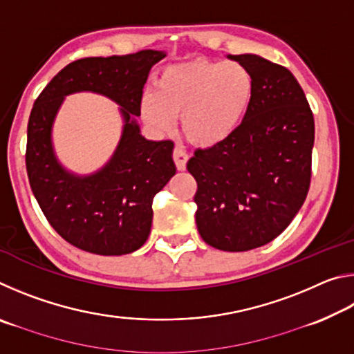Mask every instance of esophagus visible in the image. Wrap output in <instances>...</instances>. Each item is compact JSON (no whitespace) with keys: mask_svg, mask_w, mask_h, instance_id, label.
Returning <instances> with one entry per match:
<instances>
[{"mask_svg":"<svg viewBox=\"0 0 354 354\" xmlns=\"http://www.w3.org/2000/svg\"><path fill=\"white\" fill-rule=\"evenodd\" d=\"M173 160H175L178 170H185V164L189 160V154L184 151L181 147H176L173 149Z\"/></svg>","mask_w":354,"mask_h":354,"instance_id":"1","label":"esophagus"}]
</instances>
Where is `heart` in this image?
I'll use <instances>...</instances> for the list:
<instances>
[{"mask_svg": "<svg viewBox=\"0 0 354 354\" xmlns=\"http://www.w3.org/2000/svg\"><path fill=\"white\" fill-rule=\"evenodd\" d=\"M254 81L245 65L207 59L170 65L156 77L154 92L142 97L140 112L156 131H169L181 113V128L201 147L225 142L245 122Z\"/></svg>", "mask_w": 354, "mask_h": 354, "instance_id": "heart-1", "label": "heart"}]
</instances>
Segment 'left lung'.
Segmentation results:
<instances>
[{
  "label": "left lung",
  "instance_id": "obj_1",
  "mask_svg": "<svg viewBox=\"0 0 354 354\" xmlns=\"http://www.w3.org/2000/svg\"><path fill=\"white\" fill-rule=\"evenodd\" d=\"M254 81L245 122L225 142L196 149L187 170L196 179V227L223 251H248L278 237L306 200L314 115L289 70L257 55H230Z\"/></svg>",
  "mask_w": 354,
  "mask_h": 354
}]
</instances>
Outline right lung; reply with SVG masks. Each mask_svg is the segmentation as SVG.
I'll list each match as a JSON object with an SVG mask.
<instances>
[{
    "mask_svg": "<svg viewBox=\"0 0 354 354\" xmlns=\"http://www.w3.org/2000/svg\"><path fill=\"white\" fill-rule=\"evenodd\" d=\"M164 51L84 57L53 77L35 100L28 122L26 170L41 212L57 234L76 248L101 256H122L147 242L153 198L175 176L171 140H148L140 134L143 86ZM93 91L120 106L124 129L108 164L91 176H76L58 162L52 147V123L64 97Z\"/></svg>",
    "mask_w": 354,
    "mask_h": 354,
    "instance_id": "obj_1",
    "label": "right lung"
}]
</instances>
